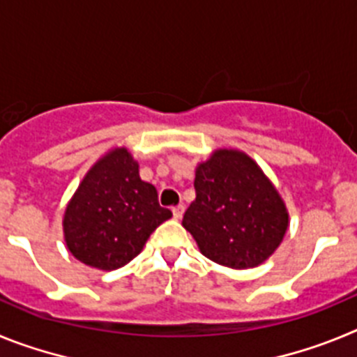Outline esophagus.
<instances>
[{"label":"esophagus","mask_w":357,"mask_h":357,"mask_svg":"<svg viewBox=\"0 0 357 357\" xmlns=\"http://www.w3.org/2000/svg\"><path fill=\"white\" fill-rule=\"evenodd\" d=\"M182 214H184V206L173 207V218H175V220H181Z\"/></svg>","instance_id":"1"}]
</instances>
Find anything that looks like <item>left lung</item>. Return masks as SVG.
I'll return each mask as SVG.
<instances>
[{"instance_id":"obj_1","label":"left lung","mask_w":357,"mask_h":357,"mask_svg":"<svg viewBox=\"0 0 357 357\" xmlns=\"http://www.w3.org/2000/svg\"><path fill=\"white\" fill-rule=\"evenodd\" d=\"M195 189L182 225L206 257L243 270L275 252L288 230V213L250 157L238 150L214 151L197 168Z\"/></svg>"}]
</instances>
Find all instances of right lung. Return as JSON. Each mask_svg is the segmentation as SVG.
<instances>
[{"label":"right lung","instance_id":"add662e5","mask_svg":"<svg viewBox=\"0 0 357 357\" xmlns=\"http://www.w3.org/2000/svg\"><path fill=\"white\" fill-rule=\"evenodd\" d=\"M172 218L157 189L141 181L127 148H116L84 176L64 214L66 245L78 261L116 270L143 250L150 234Z\"/></svg>","mask_w":357,"mask_h":357}]
</instances>
